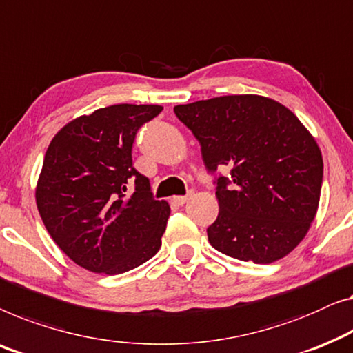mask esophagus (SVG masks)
I'll use <instances>...</instances> for the list:
<instances>
[{
    "mask_svg": "<svg viewBox=\"0 0 353 353\" xmlns=\"http://www.w3.org/2000/svg\"><path fill=\"white\" fill-rule=\"evenodd\" d=\"M192 196H194V191H189L186 196H175V197H173V202L178 203V205H183V203H186Z\"/></svg>",
    "mask_w": 353,
    "mask_h": 353,
    "instance_id": "1",
    "label": "esophagus"
}]
</instances>
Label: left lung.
Instances as JSON below:
<instances>
[{
	"label": "left lung",
	"instance_id": "1",
	"mask_svg": "<svg viewBox=\"0 0 353 353\" xmlns=\"http://www.w3.org/2000/svg\"><path fill=\"white\" fill-rule=\"evenodd\" d=\"M175 114L201 143L216 181L213 248L240 261L270 264L290 254L319 210L323 157L293 111L263 95H226L176 105Z\"/></svg>",
	"mask_w": 353,
	"mask_h": 353
}]
</instances>
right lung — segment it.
Instances as JSON below:
<instances>
[{"label": "right lung", "mask_w": 353, "mask_h": 353, "mask_svg": "<svg viewBox=\"0 0 353 353\" xmlns=\"http://www.w3.org/2000/svg\"><path fill=\"white\" fill-rule=\"evenodd\" d=\"M161 111L95 110L63 125L46 151L34 191L39 216L66 256L90 272H127L159 252L170 205L152 199L150 180L132 165V145Z\"/></svg>", "instance_id": "right-lung-1"}]
</instances>
